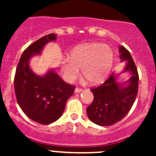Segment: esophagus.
Listing matches in <instances>:
<instances>
[{
    "instance_id": "obj_1",
    "label": "esophagus",
    "mask_w": 156,
    "mask_h": 156,
    "mask_svg": "<svg viewBox=\"0 0 156 156\" xmlns=\"http://www.w3.org/2000/svg\"><path fill=\"white\" fill-rule=\"evenodd\" d=\"M82 90H83V89H81V88L76 87V88H75V93H80V92H81Z\"/></svg>"
}]
</instances>
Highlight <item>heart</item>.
I'll return each instance as SVG.
<instances>
[{
    "mask_svg": "<svg viewBox=\"0 0 156 156\" xmlns=\"http://www.w3.org/2000/svg\"><path fill=\"white\" fill-rule=\"evenodd\" d=\"M113 62V53L107 44L89 43L76 47L71 51L69 59H63L60 69L63 77L73 82L81 69L84 78L92 84L103 82L108 76Z\"/></svg>",
    "mask_w": 156,
    "mask_h": 156,
    "instance_id": "obj_1",
    "label": "heart"
}]
</instances>
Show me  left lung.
Listing matches in <instances>:
<instances>
[{
  "label": "left lung",
  "mask_w": 156,
  "mask_h": 156,
  "mask_svg": "<svg viewBox=\"0 0 156 156\" xmlns=\"http://www.w3.org/2000/svg\"><path fill=\"white\" fill-rule=\"evenodd\" d=\"M119 53L121 59L127 61L125 71L131 74L128 84L122 87L111 75L103 84L90 89L94 97L87 108V116L100 126H110L122 120L131 108L138 92L139 75L133 58L123 46L119 48Z\"/></svg>",
  "instance_id": "left-lung-1"
}]
</instances>
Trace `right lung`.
<instances>
[{
  "mask_svg": "<svg viewBox=\"0 0 156 156\" xmlns=\"http://www.w3.org/2000/svg\"><path fill=\"white\" fill-rule=\"evenodd\" d=\"M56 35L49 34L30 44L20 57L14 77L18 104L29 119L41 125H49L60 118L75 89L53 70L41 77L29 67L30 58L40 53L48 42L56 40Z\"/></svg>",
  "mask_w": 156,
  "mask_h": 156,
  "instance_id": "add662e5",
  "label": "right lung"
}]
</instances>
